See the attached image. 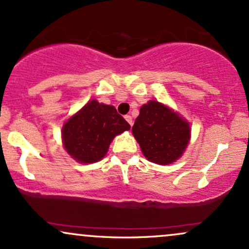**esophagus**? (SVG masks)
<instances>
[{"label": "esophagus", "mask_w": 249, "mask_h": 249, "mask_svg": "<svg viewBox=\"0 0 249 249\" xmlns=\"http://www.w3.org/2000/svg\"><path fill=\"white\" fill-rule=\"evenodd\" d=\"M125 119H126V122L128 123V124L131 125V126H132V125H133V122H132V117H131L130 115H126V116H125Z\"/></svg>", "instance_id": "1"}]
</instances>
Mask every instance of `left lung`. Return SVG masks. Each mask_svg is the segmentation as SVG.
I'll list each match as a JSON object with an SVG mask.
<instances>
[{
  "mask_svg": "<svg viewBox=\"0 0 249 249\" xmlns=\"http://www.w3.org/2000/svg\"><path fill=\"white\" fill-rule=\"evenodd\" d=\"M132 133L147 160L160 165L176 161L190 141L187 123L156 101L141 107Z\"/></svg>",
  "mask_w": 249,
  "mask_h": 249,
  "instance_id": "1",
  "label": "left lung"
}]
</instances>
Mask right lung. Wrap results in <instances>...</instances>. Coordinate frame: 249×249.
Here are the masks:
<instances>
[{"instance_id":"obj_1","label":"right lung","mask_w":249,"mask_h":249,"mask_svg":"<svg viewBox=\"0 0 249 249\" xmlns=\"http://www.w3.org/2000/svg\"><path fill=\"white\" fill-rule=\"evenodd\" d=\"M130 124L117 112L115 107L89 102L63 126V144L76 160L96 162L107 152L117 134L130 130Z\"/></svg>"}]
</instances>
